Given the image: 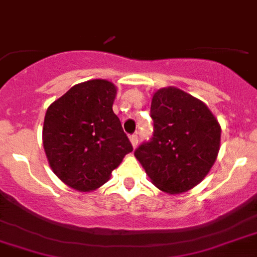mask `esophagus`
<instances>
[{
    "label": "esophagus",
    "instance_id": "34e87169",
    "mask_svg": "<svg viewBox=\"0 0 257 257\" xmlns=\"http://www.w3.org/2000/svg\"><path fill=\"white\" fill-rule=\"evenodd\" d=\"M129 140H131L133 148L137 147V144H139V137H137V135H132L131 137H129Z\"/></svg>",
    "mask_w": 257,
    "mask_h": 257
}]
</instances>
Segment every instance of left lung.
<instances>
[{"label": "left lung", "instance_id": "8db88e82", "mask_svg": "<svg viewBox=\"0 0 257 257\" xmlns=\"http://www.w3.org/2000/svg\"><path fill=\"white\" fill-rule=\"evenodd\" d=\"M153 137L135 152L154 186L185 193L207 176L220 147V125L207 105L176 87L158 89L150 105Z\"/></svg>", "mask_w": 257, "mask_h": 257}]
</instances>
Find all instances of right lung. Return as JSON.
Masks as SVG:
<instances>
[{"label": "right lung", "instance_id": "add662e5", "mask_svg": "<svg viewBox=\"0 0 257 257\" xmlns=\"http://www.w3.org/2000/svg\"><path fill=\"white\" fill-rule=\"evenodd\" d=\"M116 87L104 79L74 85L46 112L43 148L56 177L78 191H92L133 150L113 113Z\"/></svg>", "mask_w": 257, "mask_h": 257}]
</instances>
